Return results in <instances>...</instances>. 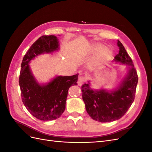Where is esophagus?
<instances>
[{"instance_id": "34e87169", "label": "esophagus", "mask_w": 152, "mask_h": 152, "mask_svg": "<svg viewBox=\"0 0 152 152\" xmlns=\"http://www.w3.org/2000/svg\"><path fill=\"white\" fill-rule=\"evenodd\" d=\"M86 82V79L83 77H79V79H78L77 84L79 86H81Z\"/></svg>"}]
</instances>
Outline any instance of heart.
Listing matches in <instances>:
<instances>
[{"label":"heart","instance_id":"obj_1","mask_svg":"<svg viewBox=\"0 0 152 152\" xmlns=\"http://www.w3.org/2000/svg\"><path fill=\"white\" fill-rule=\"evenodd\" d=\"M102 48V45L95 44L93 46V51H96ZM112 50L108 48H102L96 54L94 57V60L96 62H103L107 61L112 56Z\"/></svg>","mask_w":152,"mask_h":152}]
</instances>
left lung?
<instances>
[{
	"instance_id": "8db88e82",
	"label": "left lung",
	"mask_w": 152,
	"mask_h": 152,
	"mask_svg": "<svg viewBox=\"0 0 152 152\" xmlns=\"http://www.w3.org/2000/svg\"><path fill=\"white\" fill-rule=\"evenodd\" d=\"M119 53L114 61L130 65L127 76L118 88L110 93L104 89L94 91L88 84L82 86V99L89 116L94 121L108 122L117 121L127 112L134 100L136 86L138 82L136 68L122 44L118 40Z\"/></svg>"
}]
</instances>
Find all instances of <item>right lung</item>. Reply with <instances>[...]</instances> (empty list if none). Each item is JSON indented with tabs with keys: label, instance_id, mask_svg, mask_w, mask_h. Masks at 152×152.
I'll return each instance as SVG.
<instances>
[{
	"label": "right lung",
	"instance_id": "obj_1",
	"mask_svg": "<svg viewBox=\"0 0 152 152\" xmlns=\"http://www.w3.org/2000/svg\"><path fill=\"white\" fill-rule=\"evenodd\" d=\"M58 39L43 35L26 52L21 63L19 78L21 99L27 110L40 121H53L60 117L65 110L68 91L77 86L78 73L72 76H58L45 86H40L31 74L28 63L35 56L52 53L58 49Z\"/></svg>",
	"mask_w": 152,
	"mask_h": 152
}]
</instances>
